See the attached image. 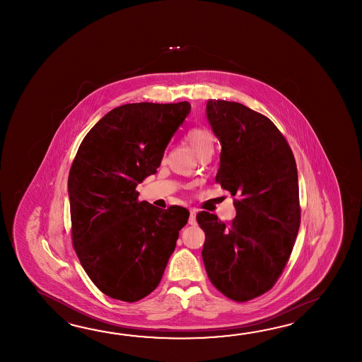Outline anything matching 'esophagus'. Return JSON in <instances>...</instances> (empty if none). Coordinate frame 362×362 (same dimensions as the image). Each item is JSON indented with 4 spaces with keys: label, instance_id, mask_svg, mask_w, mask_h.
Returning <instances> with one entry per match:
<instances>
[{
    "label": "esophagus",
    "instance_id": "34e87169",
    "mask_svg": "<svg viewBox=\"0 0 362 362\" xmlns=\"http://www.w3.org/2000/svg\"><path fill=\"white\" fill-rule=\"evenodd\" d=\"M197 208H190V217H189V223L190 225H195L197 223Z\"/></svg>",
    "mask_w": 362,
    "mask_h": 362
}]
</instances>
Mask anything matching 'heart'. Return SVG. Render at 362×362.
Masks as SVG:
<instances>
[{"instance_id": "1", "label": "heart", "mask_w": 362, "mask_h": 362, "mask_svg": "<svg viewBox=\"0 0 362 362\" xmlns=\"http://www.w3.org/2000/svg\"><path fill=\"white\" fill-rule=\"evenodd\" d=\"M186 139L199 158L211 156L215 148V136L204 127L192 128L186 133Z\"/></svg>"}]
</instances>
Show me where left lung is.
I'll use <instances>...</instances> for the list:
<instances>
[{
	"label": "left lung",
	"instance_id": "1",
	"mask_svg": "<svg viewBox=\"0 0 362 362\" xmlns=\"http://www.w3.org/2000/svg\"><path fill=\"white\" fill-rule=\"evenodd\" d=\"M207 117L221 142L216 182L229 190L237 216L223 223L202 211V256L208 278L231 300L245 303L276 285L300 226L296 162L267 116L238 102L209 100Z\"/></svg>",
	"mask_w": 362,
	"mask_h": 362
}]
</instances>
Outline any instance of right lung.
Instances as JSON below:
<instances>
[{
	"mask_svg": "<svg viewBox=\"0 0 362 362\" xmlns=\"http://www.w3.org/2000/svg\"><path fill=\"white\" fill-rule=\"evenodd\" d=\"M189 111L186 100L114 108L88 132L71 165L72 246L93 284L116 300L154 291L187 223L186 208L139 202L136 187L156 173Z\"/></svg>",
	"mask_w": 362,
	"mask_h": 362,
	"instance_id": "right-lung-1",
	"label": "right lung"
}]
</instances>
